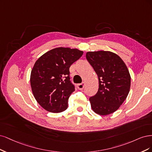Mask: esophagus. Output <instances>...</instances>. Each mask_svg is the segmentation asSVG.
Masks as SVG:
<instances>
[{
    "label": "esophagus",
    "mask_w": 152,
    "mask_h": 152,
    "mask_svg": "<svg viewBox=\"0 0 152 152\" xmlns=\"http://www.w3.org/2000/svg\"><path fill=\"white\" fill-rule=\"evenodd\" d=\"M77 88L78 90H83L85 88V83H80V84L77 85Z\"/></svg>",
    "instance_id": "1"
}]
</instances>
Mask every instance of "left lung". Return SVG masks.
Instances as JSON below:
<instances>
[{"mask_svg":"<svg viewBox=\"0 0 152 152\" xmlns=\"http://www.w3.org/2000/svg\"><path fill=\"white\" fill-rule=\"evenodd\" d=\"M86 58L99 77L96 94L90 98L92 110L100 115L119 109L128 95L131 76L122 58L110 51L88 52Z\"/></svg>","mask_w":152,"mask_h":152,"instance_id":"left-lung-1","label":"left lung"}]
</instances>
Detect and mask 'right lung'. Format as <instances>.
<instances>
[{
  "label": "right lung",
  "mask_w": 152,
  "mask_h": 152,
  "mask_svg": "<svg viewBox=\"0 0 152 152\" xmlns=\"http://www.w3.org/2000/svg\"><path fill=\"white\" fill-rule=\"evenodd\" d=\"M83 53L77 48L57 47L35 62L30 84L34 97L44 109L53 113L67 109L69 97L75 90L70 81L69 67Z\"/></svg>",
  "instance_id": "obj_1"
}]
</instances>
